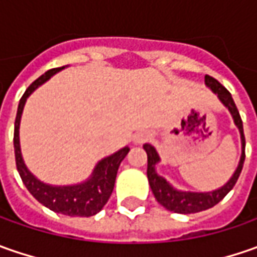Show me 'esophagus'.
Instances as JSON below:
<instances>
[{
	"mask_svg": "<svg viewBox=\"0 0 257 257\" xmlns=\"http://www.w3.org/2000/svg\"><path fill=\"white\" fill-rule=\"evenodd\" d=\"M149 137H150V134L149 133H140V134H136L133 140H134V143L139 144V143H143V142H146Z\"/></svg>",
	"mask_w": 257,
	"mask_h": 257,
	"instance_id": "obj_1",
	"label": "esophagus"
}]
</instances>
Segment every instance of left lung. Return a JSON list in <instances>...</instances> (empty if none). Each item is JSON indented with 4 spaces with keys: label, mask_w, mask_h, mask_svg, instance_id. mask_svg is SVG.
Instances as JSON below:
<instances>
[{
    "label": "left lung",
    "mask_w": 257,
    "mask_h": 257,
    "mask_svg": "<svg viewBox=\"0 0 257 257\" xmlns=\"http://www.w3.org/2000/svg\"><path fill=\"white\" fill-rule=\"evenodd\" d=\"M204 83L206 85L212 90L213 93L217 94L219 100L222 101L223 105L230 111L233 117V121L237 125L239 132H240V139H242V156H240V162L237 169L234 170L230 180L222 186L217 190L213 192H183V190H177L174 189L170 183L167 182L164 177L156 172V164L160 162V157L156 152L152 144L146 143L143 149L147 153V179H149V184L152 187L156 200L160 203L163 207L167 210L174 213H180V214H190V213H197L202 210H207L213 206H216L217 203L222 200L223 197L230 192L233 186L236 184L240 172L243 169V162H244V134H243V123L240 118V114L237 111V107L233 101L232 94L229 93L224 87H223L216 78H213L210 75L204 77Z\"/></svg>",
    "instance_id": "obj_1"
}]
</instances>
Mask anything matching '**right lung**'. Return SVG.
Returning <instances> with one entry per match:
<instances>
[{
    "mask_svg": "<svg viewBox=\"0 0 257 257\" xmlns=\"http://www.w3.org/2000/svg\"><path fill=\"white\" fill-rule=\"evenodd\" d=\"M63 68L64 67L48 70L41 77H38L23 94L20 104H18L17 117H15V163H17V170L20 173L25 187L43 206L48 207L53 212L61 213L65 216L88 217V216L97 214L103 209L104 204L108 202V199L113 193L117 170L120 167V163L124 160V157L130 152V149L125 146L111 156L104 157L103 160H100L97 163L91 176L85 182L73 184V186H51V184H47V183L38 180L34 174L27 169L24 160H23L21 147H20V121H21V114L24 110L27 98L37 87H40L51 75L61 71Z\"/></svg>",
    "mask_w": 257,
    "mask_h": 257,
    "instance_id": "obj_1",
    "label": "right lung"
}]
</instances>
